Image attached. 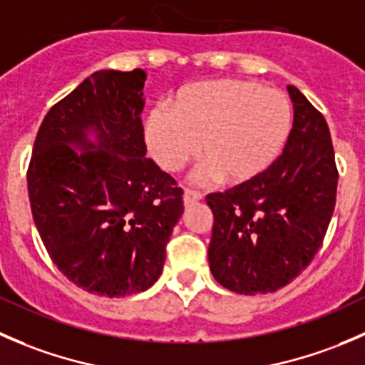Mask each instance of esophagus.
<instances>
[{
  "label": "esophagus",
  "mask_w": 365,
  "mask_h": 365,
  "mask_svg": "<svg viewBox=\"0 0 365 365\" xmlns=\"http://www.w3.org/2000/svg\"><path fill=\"white\" fill-rule=\"evenodd\" d=\"M204 198V195L197 190H191V187H186L184 190V204H193V202H198Z\"/></svg>",
  "instance_id": "1"
}]
</instances>
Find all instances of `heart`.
<instances>
[{
  "instance_id": "b5f03b06",
  "label": "heart",
  "mask_w": 365,
  "mask_h": 365,
  "mask_svg": "<svg viewBox=\"0 0 365 365\" xmlns=\"http://www.w3.org/2000/svg\"><path fill=\"white\" fill-rule=\"evenodd\" d=\"M291 128L284 92L252 79H215L182 88L172 110L154 106L143 122L150 154L178 172L200 154L204 178L241 184L264 174L279 158Z\"/></svg>"
}]
</instances>
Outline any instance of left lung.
Here are the masks:
<instances>
[{
  "instance_id": "obj_1",
  "label": "left lung",
  "mask_w": 365,
  "mask_h": 365,
  "mask_svg": "<svg viewBox=\"0 0 365 365\" xmlns=\"http://www.w3.org/2000/svg\"><path fill=\"white\" fill-rule=\"evenodd\" d=\"M294 120L284 153L252 181L205 197L212 236L209 268L240 294L273 293L297 279L323 245L339 170L321 111L289 85Z\"/></svg>"
}]
</instances>
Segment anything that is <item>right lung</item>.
I'll return each instance as SVG.
<instances>
[{
    "mask_svg": "<svg viewBox=\"0 0 365 365\" xmlns=\"http://www.w3.org/2000/svg\"><path fill=\"white\" fill-rule=\"evenodd\" d=\"M143 83L142 68L90 74L48 111L28 165L31 215L49 257L71 282L101 297L156 282L184 209L182 187L145 158ZM90 127L99 146L86 142Z\"/></svg>",
    "mask_w": 365,
    "mask_h": 365,
    "instance_id": "add662e5",
    "label": "right lung"
}]
</instances>
